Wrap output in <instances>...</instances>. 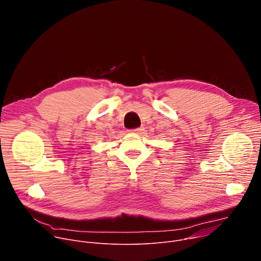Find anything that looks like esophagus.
<instances>
[{
  "mask_svg": "<svg viewBox=\"0 0 261 261\" xmlns=\"http://www.w3.org/2000/svg\"><path fill=\"white\" fill-rule=\"evenodd\" d=\"M132 133H136V134H140L142 131H143V128L140 127V128H135V129H132L130 130Z\"/></svg>",
  "mask_w": 261,
  "mask_h": 261,
  "instance_id": "1",
  "label": "esophagus"
}]
</instances>
